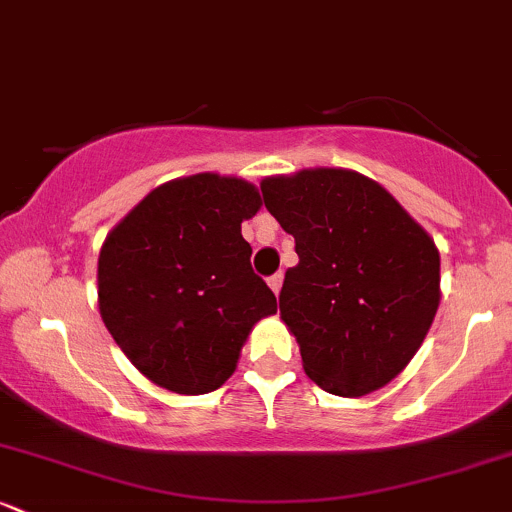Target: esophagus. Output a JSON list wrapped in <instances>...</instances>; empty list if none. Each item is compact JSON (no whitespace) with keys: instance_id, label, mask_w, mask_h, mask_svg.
<instances>
[{"instance_id":"esophagus-1","label":"esophagus","mask_w":512,"mask_h":512,"mask_svg":"<svg viewBox=\"0 0 512 512\" xmlns=\"http://www.w3.org/2000/svg\"><path fill=\"white\" fill-rule=\"evenodd\" d=\"M267 284H269V289H272L274 293H279L281 291V284H284V274L281 272H276V274H272L267 279Z\"/></svg>"}]
</instances>
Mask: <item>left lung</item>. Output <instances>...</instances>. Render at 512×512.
<instances>
[{"mask_svg": "<svg viewBox=\"0 0 512 512\" xmlns=\"http://www.w3.org/2000/svg\"><path fill=\"white\" fill-rule=\"evenodd\" d=\"M269 214L296 240L279 293L305 375L339 397L390 383L424 344L440 303L433 238L378 182L344 168L262 180Z\"/></svg>", "mask_w": 512, "mask_h": 512, "instance_id": "1", "label": "left lung"}]
</instances>
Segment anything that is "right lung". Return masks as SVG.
Listing matches in <instances>:
<instances>
[{
	"label": "right lung",
	"mask_w": 512,
	"mask_h": 512,
	"mask_svg": "<svg viewBox=\"0 0 512 512\" xmlns=\"http://www.w3.org/2000/svg\"><path fill=\"white\" fill-rule=\"evenodd\" d=\"M260 207L250 182L197 173L151 190L108 233L101 317L151 383L178 395L219 390L255 322L276 313L240 233Z\"/></svg>",
	"instance_id": "right-lung-1"
}]
</instances>
